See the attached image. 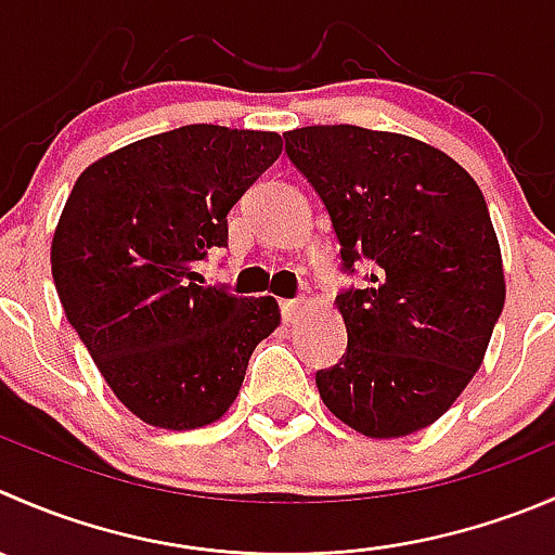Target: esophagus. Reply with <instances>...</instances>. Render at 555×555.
<instances>
[{
	"mask_svg": "<svg viewBox=\"0 0 555 555\" xmlns=\"http://www.w3.org/2000/svg\"><path fill=\"white\" fill-rule=\"evenodd\" d=\"M306 309H309V300H304V298L284 300V304H282V317H284V322H298L300 317L306 314Z\"/></svg>",
	"mask_w": 555,
	"mask_h": 555,
	"instance_id": "34e87169",
	"label": "esophagus"
}]
</instances>
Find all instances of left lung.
I'll use <instances>...</instances> for the list:
<instances>
[{
	"instance_id": "8db88e82",
	"label": "left lung",
	"mask_w": 555,
	"mask_h": 555,
	"mask_svg": "<svg viewBox=\"0 0 555 555\" xmlns=\"http://www.w3.org/2000/svg\"><path fill=\"white\" fill-rule=\"evenodd\" d=\"M284 143L331 214L344 271L371 266L363 289L336 295L347 352L317 371V390L363 437H409L464 392L504 309L486 197L453 157L409 134L325 124Z\"/></svg>"
}]
</instances>
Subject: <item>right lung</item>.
<instances>
[{
    "label": "right lung",
    "mask_w": 555,
    "mask_h": 555,
    "mask_svg": "<svg viewBox=\"0 0 555 555\" xmlns=\"http://www.w3.org/2000/svg\"><path fill=\"white\" fill-rule=\"evenodd\" d=\"M282 154L276 132L190 124L96 159L69 192L51 271L69 325L143 423L192 431L235 401L279 304L201 287L228 214Z\"/></svg>",
    "instance_id": "1"
}]
</instances>
